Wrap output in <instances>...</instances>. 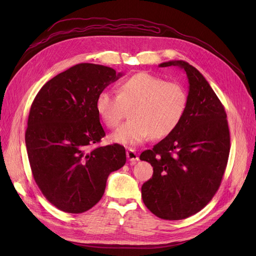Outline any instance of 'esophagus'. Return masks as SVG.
Wrapping results in <instances>:
<instances>
[{
	"mask_svg": "<svg viewBox=\"0 0 256 256\" xmlns=\"http://www.w3.org/2000/svg\"><path fill=\"white\" fill-rule=\"evenodd\" d=\"M126 154H127V159L131 162V164H136V161H138V154H136V152L134 150H128Z\"/></svg>",
	"mask_w": 256,
	"mask_h": 256,
	"instance_id": "esophagus-1",
	"label": "esophagus"
}]
</instances>
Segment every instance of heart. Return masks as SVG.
I'll list each match as a JSON object with an SVG mask.
<instances>
[{"mask_svg": "<svg viewBox=\"0 0 256 256\" xmlns=\"http://www.w3.org/2000/svg\"><path fill=\"white\" fill-rule=\"evenodd\" d=\"M118 92L102 90L95 102L97 114L109 128L118 127L126 108L132 106L131 120L110 136L118 144L136 146L150 136H168L180 126L187 110L188 95L182 85L148 72H138L122 81Z\"/></svg>", "mask_w": 256, "mask_h": 256, "instance_id": "b5f03b06", "label": "heart"}]
</instances>
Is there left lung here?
Returning <instances> with one entry per match:
<instances>
[{
    "label": "left lung",
    "instance_id": "8db88e82",
    "mask_svg": "<svg viewBox=\"0 0 256 256\" xmlns=\"http://www.w3.org/2000/svg\"><path fill=\"white\" fill-rule=\"evenodd\" d=\"M170 66L187 74V110L171 134L141 154L154 168L142 186V198L159 218L182 220L203 209L219 189L230 141L226 110L203 74L184 60L159 65Z\"/></svg>",
    "mask_w": 256,
    "mask_h": 256
}]
</instances>
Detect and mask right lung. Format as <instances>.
Listing matches in <instances>:
<instances>
[{"mask_svg": "<svg viewBox=\"0 0 256 256\" xmlns=\"http://www.w3.org/2000/svg\"><path fill=\"white\" fill-rule=\"evenodd\" d=\"M122 76L102 65H74L46 83L30 106L26 131L30 166L42 194L62 212L81 214L95 206L108 177L126 164L120 144L88 150L106 136L97 95Z\"/></svg>", "mask_w": 256, "mask_h": 256, "instance_id": "obj_1", "label": "right lung"}]
</instances>
